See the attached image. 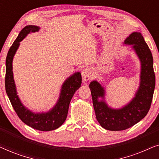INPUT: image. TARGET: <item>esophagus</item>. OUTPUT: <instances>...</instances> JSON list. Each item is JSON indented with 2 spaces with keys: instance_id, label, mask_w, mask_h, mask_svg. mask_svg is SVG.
Here are the masks:
<instances>
[{
  "instance_id": "obj_1",
  "label": "esophagus",
  "mask_w": 159,
  "mask_h": 159,
  "mask_svg": "<svg viewBox=\"0 0 159 159\" xmlns=\"http://www.w3.org/2000/svg\"><path fill=\"white\" fill-rule=\"evenodd\" d=\"M82 79L84 81H88L90 79H91L93 77V71L90 68H85L82 71Z\"/></svg>"
}]
</instances>
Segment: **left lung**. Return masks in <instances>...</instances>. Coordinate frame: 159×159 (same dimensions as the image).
<instances>
[{
    "mask_svg": "<svg viewBox=\"0 0 159 159\" xmlns=\"http://www.w3.org/2000/svg\"><path fill=\"white\" fill-rule=\"evenodd\" d=\"M124 44L132 45L141 64L140 86L132 101L121 108H111L104 101L103 87L95 80L89 85L97 120L102 127L111 131L127 129L144 118L151 107L155 89L153 56L142 34L140 32H132L126 38ZM99 97L102 100L99 101Z\"/></svg>",
    "mask_w": 159,
    "mask_h": 159,
    "instance_id": "obj_1",
    "label": "left lung"
}]
</instances>
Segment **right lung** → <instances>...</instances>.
<instances>
[{"label":"right lung","instance_id":"right-lung-1","mask_svg":"<svg viewBox=\"0 0 159 159\" xmlns=\"http://www.w3.org/2000/svg\"><path fill=\"white\" fill-rule=\"evenodd\" d=\"M40 27L34 25H28L19 32L18 37L11 46L6 60V91L11 103L19 119L26 125L40 130L51 131L61 127L66 120L68 114L69 103L74 94L80 88L82 76L80 72H76L65 80L61 86L59 98L51 110L45 113H34L23 105L18 95L13 75V58L20 45V43L30 32L39 31Z\"/></svg>","mask_w":159,"mask_h":159}]
</instances>
